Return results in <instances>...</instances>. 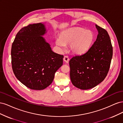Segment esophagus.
Returning <instances> with one entry per match:
<instances>
[{
  "instance_id": "1",
  "label": "esophagus",
  "mask_w": 123,
  "mask_h": 123,
  "mask_svg": "<svg viewBox=\"0 0 123 123\" xmlns=\"http://www.w3.org/2000/svg\"><path fill=\"white\" fill-rule=\"evenodd\" d=\"M63 59H64V61L65 62H66V63H68L69 62V58L68 56H65L64 58H63Z\"/></svg>"
}]
</instances>
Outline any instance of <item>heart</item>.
Segmentation results:
<instances>
[{
    "label": "heart",
    "instance_id": "heart-1",
    "mask_svg": "<svg viewBox=\"0 0 123 123\" xmlns=\"http://www.w3.org/2000/svg\"><path fill=\"white\" fill-rule=\"evenodd\" d=\"M93 32L81 28L68 30L62 33L60 37L56 39V44L63 50L65 43H70L71 51L75 54H83L90 49L94 39Z\"/></svg>",
    "mask_w": 123,
    "mask_h": 123
}]
</instances>
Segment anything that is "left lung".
<instances>
[{"instance_id": "1", "label": "left lung", "mask_w": 123, "mask_h": 123, "mask_svg": "<svg viewBox=\"0 0 123 123\" xmlns=\"http://www.w3.org/2000/svg\"><path fill=\"white\" fill-rule=\"evenodd\" d=\"M95 27L98 35L93 44L86 53L73 56L69 61L71 80L81 90L94 88L102 82L109 71L112 57L108 33L98 25Z\"/></svg>"}]
</instances>
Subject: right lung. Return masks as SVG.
I'll return each instance as SVG.
<instances>
[{"mask_svg": "<svg viewBox=\"0 0 123 123\" xmlns=\"http://www.w3.org/2000/svg\"><path fill=\"white\" fill-rule=\"evenodd\" d=\"M47 32L43 23L29 25L17 33L12 46L15 75L32 90H43L49 86L63 64L64 56L54 52L43 37Z\"/></svg>", "mask_w": 123, "mask_h": 123, "instance_id": "1", "label": "right lung"}]
</instances>
